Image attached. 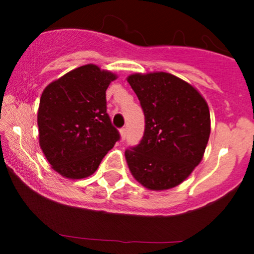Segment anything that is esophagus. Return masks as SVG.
Returning <instances> with one entry per match:
<instances>
[{"mask_svg": "<svg viewBox=\"0 0 254 254\" xmlns=\"http://www.w3.org/2000/svg\"><path fill=\"white\" fill-rule=\"evenodd\" d=\"M127 129H125V127H122V129H120V137H122V140L127 139Z\"/></svg>", "mask_w": 254, "mask_h": 254, "instance_id": "34e87169", "label": "esophagus"}]
</instances>
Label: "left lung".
<instances>
[{
  "label": "left lung",
  "mask_w": 254,
  "mask_h": 254,
  "mask_svg": "<svg viewBox=\"0 0 254 254\" xmlns=\"http://www.w3.org/2000/svg\"><path fill=\"white\" fill-rule=\"evenodd\" d=\"M127 82L145 114L139 145L125 151L132 177L151 190L186 181L203 160L210 136V112L191 84L167 72L134 73Z\"/></svg>",
  "instance_id": "1"
}]
</instances>
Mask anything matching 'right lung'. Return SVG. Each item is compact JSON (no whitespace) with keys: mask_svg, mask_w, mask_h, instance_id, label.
Wrapping results in <instances>:
<instances>
[{"mask_svg":"<svg viewBox=\"0 0 254 254\" xmlns=\"http://www.w3.org/2000/svg\"><path fill=\"white\" fill-rule=\"evenodd\" d=\"M115 73L88 64L45 87L38 111L39 145L54 171L82 179L93 175L120 139L107 113L106 91Z\"/></svg>","mask_w":254,"mask_h":254,"instance_id":"right-lung-1","label":"right lung"}]
</instances>
